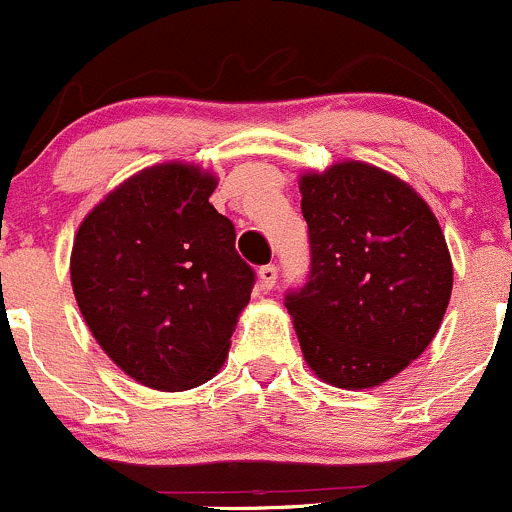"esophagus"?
<instances>
[{
    "mask_svg": "<svg viewBox=\"0 0 512 512\" xmlns=\"http://www.w3.org/2000/svg\"><path fill=\"white\" fill-rule=\"evenodd\" d=\"M257 275H260V287L262 289L275 287V282H277V267L275 265L260 267V272H257Z\"/></svg>",
    "mask_w": 512,
    "mask_h": 512,
    "instance_id": "esophagus-1",
    "label": "esophagus"
}]
</instances>
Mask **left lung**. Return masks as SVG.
I'll return each instance as SVG.
<instances>
[{
    "label": "left lung",
    "instance_id": "left-lung-1",
    "mask_svg": "<svg viewBox=\"0 0 512 512\" xmlns=\"http://www.w3.org/2000/svg\"><path fill=\"white\" fill-rule=\"evenodd\" d=\"M309 275L285 307L309 369L371 389L423 354L453 289L446 237L426 200L376 165L344 160L299 178Z\"/></svg>",
    "mask_w": 512,
    "mask_h": 512
}]
</instances>
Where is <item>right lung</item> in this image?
<instances>
[{
	"instance_id": "add662e5",
	"label": "right lung",
	"mask_w": 512,
	"mask_h": 512,
	"mask_svg": "<svg viewBox=\"0 0 512 512\" xmlns=\"http://www.w3.org/2000/svg\"><path fill=\"white\" fill-rule=\"evenodd\" d=\"M218 178L163 163L91 210L71 250V285L98 347L138 384L183 391L213 379L250 302L255 270L235 225L210 205Z\"/></svg>"
}]
</instances>
